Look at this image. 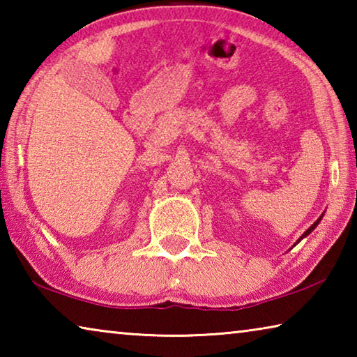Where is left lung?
I'll use <instances>...</instances> for the list:
<instances>
[{
	"mask_svg": "<svg viewBox=\"0 0 357 357\" xmlns=\"http://www.w3.org/2000/svg\"><path fill=\"white\" fill-rule=\"evenodd\" d=\"M321 219H323V215H321V217H319V219H318V220H317L315 223H313V225H312V227H310L309 229H307V231H305L304 234H302V236H301V239H302V238H305V236H307V234H309V233H312V231H313V229H315V227L318 225V223H319V222H321ZM301 239H299V241H301ZM299 241H298V243H299Z\"/></svg>",
	"mask_w": 357,
	"mask_h": 357,
	"instance_id": "8db88e82",
	"label": "left lung"
}]
</instances>
